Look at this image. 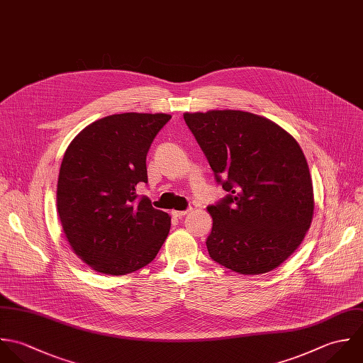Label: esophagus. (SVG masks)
<instances>
[{"mask_svg":"<svg viewBox=\"0 0 363 363\" xmlns=\"http://www.w3.org/2000/svg\"><path fill=\"white\" fill-rule=\"evenodd\" d=\"M171 213L174 218H182V216H186L189 213V211H172Z\"/></svg>","mask_w":363,"mask_h":363,"instance_id":"obj_1","label":"esophagus"}]
</instances>
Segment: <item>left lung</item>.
<instances>
[{"instance_id":"8db88e82","label":"left lung","mask_w":363,"mask_h":363,"mask_svg":"<svg viewBox=\"0 0 363 363\" xmlns=\"http://www.w3.org/2000/svg\"><path fill=\"white\" fill-rule=\"evenodd\" d=\"M184 119L227 192L208 206L211 258L241 275L274 271L301 244L313 218V184L300 145L250 112H186Z\"/></svg>"}]
</instances>
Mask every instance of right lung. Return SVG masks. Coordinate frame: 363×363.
<instances>
[{"mask_svg":"<svg viewBox=\"0 0 363 363\" xmlns=\"http://www.w3.org/2000/svg\"><path fill=\"white\" fill-rule=\"evenodd\" d=\"M167 113H119L82 129L67 147L57 181V212L74 252L94 271L126 275L148 265L171 218L138 201L145 157Z\"/></svg>","mask_w":363,"mask_h":363,"instance_id":"obj_1","label":"right lung"}]
</instances>
